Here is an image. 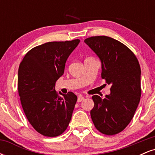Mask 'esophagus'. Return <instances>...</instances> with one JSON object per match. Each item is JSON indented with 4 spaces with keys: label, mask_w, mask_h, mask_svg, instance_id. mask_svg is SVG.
Listing matches in <instances>:
<instances>
[{
    "label": "esophagus",
    "mask_w": 155,
    "mask_h": 155,
    "mask_svg": "<svg viewBox=\"0 0 155 155\" xmlns=\"http://www.w3.org/2000/svg\"><path fill=\"white\" fill-rule=\"evenodd\" d=\"M84 97H82V96H79V97H78V99H77V102L78 103L81 102V101H84Z\"/></svg>",
    "instance_id": "esophagus-1"
}]
</instances>
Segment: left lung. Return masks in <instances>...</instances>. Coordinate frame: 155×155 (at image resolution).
Instances as JSON below:
<instances>
[{"label": "left lung", "mask_w": 155, "mask_h": 155, "mask_svg": "<svg viewBox=\"0 0 155 155\" xmlns=\"http://www.w3.org/2000/svg\"><path fill=\"white\" fill-rule=\"evenodd\" d=\"M84 42L101 61V77L111 84V93L103 99L92 97L90 111L96 129L113 136L122 132L133 119L141 95L140 68L138 59L128 47L111 37L99 35Z\"/></svg>", "instance_id": "8db88e82"}]
</instances>
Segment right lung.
Here are the masks:
<instances>
[{
  "mask_svg": "<svg viewBox=\"0 0 155 155\" xmlns=\"http://www.w3.org/2000/svg\"><path fill=\"white\" fill-rule=\"evenodd\" d=\"M79 42L75 39L37 46L19 65L18 92L23 111L33 128L44 136L61 135L71 120L77 97L72 92L60 97L54 87Z\"/></svg>",
  "mask_w": 155,
  "mask_h": 155,
  "instance_id": "add662e5",
  "label": "right lung"
}]
</instances>
